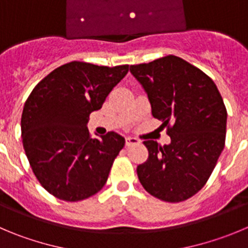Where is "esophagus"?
<instances>
[{
	"label": "esophagus",
	"instance_id": "34e87169",
	"mask_svg": "<svg viewBox=\"0 0 248 248\" xmlns=\"http://www.w3.org/2000/svg\"><path fill=\"white\" fill-rule=\"evenodd\" d=\"M136 144H140V140L137 138H133V137H127L126 138V145L127 147H131V145H136Z\"/></svg>",
	"mask_w": 248,
	"mask_h": 248
}]
</instances>
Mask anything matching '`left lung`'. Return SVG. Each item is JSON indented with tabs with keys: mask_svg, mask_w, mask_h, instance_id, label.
Here are the masks:
<instances>
[{
	"mask_svg": "<svg viewBox=\"0 0 248 248\" xmlns=\"http://www.w3.org/2000/svg\"><path fill=\"white\" fill-rule=\"evenodd\" d=\"M129 71L171 138L164 145L144 140L149 156L137 166L140 182L165 202L188 200L208 181L225 144L228 113L220 93L201 69L172 55Z\"/></svg>",
	"mask_w": 248,
	"mask_h": 248,
	"instance_id": "left-lung-1",
	"label": "left lung"
}]
</instances>
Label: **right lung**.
Instances as JSON below:
<instances>
[{"label":"right lung","mask_w":248,"mask_h":248,"mask_svg":"<svg viewBox=\"0 0 248 248\" xmlns=\"http://www.w3.org/2000/svg\"><path fill=\"white\" fill-rule=\"evenodd\" d=\"M127 72V64L69 62L46 76L25 101L23 147L36 179L55 197L77 202L106 184L124 138L116 132L90 138L87 124Z\"/></svg>","instance_id":"1"}]
</instances>
